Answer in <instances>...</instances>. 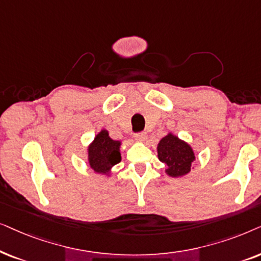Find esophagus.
<instances>
[{"label":"esophagus","mask_w":261,"mask_h":261,"mask_svg":"<svg viewBox=\"0 0 261 261\" xmlns=\"http://www.w3.org/2000/svg\"><path fill=\"white\" fill-rule=\"evenodd\" d=\"M135 138H136V141L144 142L145 140H147V134H145V133H138V134H135Z\"/></svg>","instance_id":"1"}]
</instances>
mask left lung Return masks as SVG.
Wrapping results in <instances>:
<instances>
[{
    "label": "left lung",
    "mask_w": 261,
    "mask_h": 261,
    "mask_svg": "<svg viewBox=\"0 0 261 261\" xmlns=\"http://www.w3.org/2000/svg\"><path fill=\"white\" fill-rule=\"evenodd\" d=\"M158 156L167 166L166 173L172 178L189 174L196 160L193 149L178 136L169 133L158 144Z\"/></svg>",
    "instance_id": "8db88e82"
}]
</instances>
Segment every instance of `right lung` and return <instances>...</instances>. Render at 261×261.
Listing matches in <instances>:
<instances>
[{
    "instance_id": "1",
    "label": "right lung",
    "mask_w": 261,
    "mask_h": 261,
    "mask_svg": "<svg viewBox=\"0 0 261 261\" xmlns=\"http://www.w3.org/2000/svg\"><path fill=\"white\" fill-rule=\"evenodd\" d=\"M120 141L109 136V131L101 130L88 147L90 168L99 174L109 175L114 165L120 162Z\"/></svg>"
}]
</instances>
